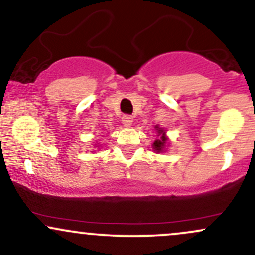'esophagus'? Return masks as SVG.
Here are the masks:
<instances>
[{
  "label": "esophagus",
  "mask_w": 255,
  "mask_h": 255,
  "mask_svg": "<svg viewBox=\"0 0 255 255\" xmlns=\"http://www.w3.org/2000/svg\"><path fill=\"white\" fill-rule=\"evenodd\" d=\"M122 124H124L126 127H129L133 124V116L130 115H124L122 116Z\"/></svg>",
  "instance_id": "obj_1"
}]
</instances>
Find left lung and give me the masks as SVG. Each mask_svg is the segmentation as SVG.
<instances>
[{
  "mask_svg": "<svg viewBox=\"0 0 255 255\" xmlns=\"http://www.w3.org/2000/svg\"><path fill=\"white\" fill-rule=\"evenodd\" d=\"M156 130H157V139L156 141L152 144V147H153V150L157 152V153H159V152H163L165 148V145H166V141H168V137L165 135V130L163 129V128H159L158 126H156Z\"/></svg>",
  "mask_w": 255,
  "mask_h": 255,
  "instance_id": "obj_1",
  "label": "left lung"
}]
</instances>
